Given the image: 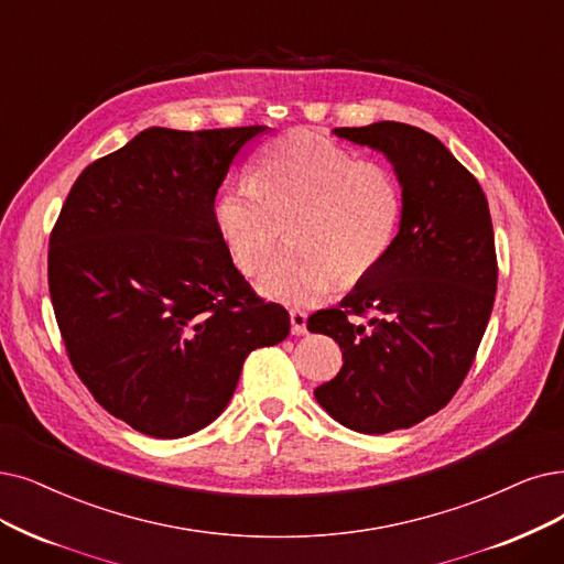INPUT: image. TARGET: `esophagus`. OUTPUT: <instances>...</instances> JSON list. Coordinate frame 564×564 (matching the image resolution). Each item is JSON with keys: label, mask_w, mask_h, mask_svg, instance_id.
Returning <instances> with one entry per match:
<instances>
[{"label": "esophagus", "mask_w": 564, "mask_h": 564, "mask_svg": "<svg viewBox=\"0 0 564 564\" xmlns=\"http://www.w3.org/2000/svg\"><path fill=\"white\" fill-rule=\"evenodd\" d=\"M291 333L294 335H305L307 333V314L303 310H291Z\"/></svg>", "instance_id": "obj_1"}]
</instances>
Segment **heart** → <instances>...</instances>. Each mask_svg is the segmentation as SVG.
I'll return each instance as SVG.
<instances>
[{
  "label": "heart",
  "mask_w": 564,
  "mask_h": 564,
  "mask_svg": "<svg viewBox=\"0 0 564 564\" xmlns=\"http://www.w3.org/2000/svg\"><path fill=\"white\" fill-rule=\"evenodd\" d=\"M402 208L400 180L387 164L294 129L259 154L252 185L219 192L213 217L231 261L250 278L265 268L289 224L294 247L265 270L259 289L280 303L310 305L340 278L356 284L387 259Z\"/></svg>",
  "instance_id": "obj_1"
}]
</instances>
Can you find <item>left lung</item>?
<instances>
[{"instance_id":"left-lung-1","label":"left lung","mask_w":564,"mask_h":564,"mask_svg":"<svg viewBox=\"0 0 564 564\" xmlns=\"http://www.w3.org/2000/svg\"><path fill=\"white\" fill-rule=\"evenodd\" d=\"M335 133L389 156L404 208L387 259L307 322L343 349L314 398L351 431L384 435L440 412L475 364L498 289L492 221L477 177L433 133L402 122Z\"/></svg>"}]
</instances>
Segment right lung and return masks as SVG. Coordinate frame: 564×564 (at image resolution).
Masks as SVG:
<instances>
[{"label":"right lung","mask_w":564,"mask_h":564,"mask_svg":"<svg viewBox=\"0 0 564 564\" xmlns=\"http://www.w3.org/2000/svg\"><path fill=\"white\" fill-rule=\"evenodd\" d=\"M265 131L145 129L89 164L59 210L48 289L66 356L143 435L206 427L250 351L289 335V312L254 294L213 217L236 156Z\"/></svg>","instance_id":"obj_1"}]
</instances>
